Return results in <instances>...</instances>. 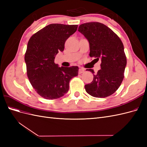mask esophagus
Returning a JSON list of instances; mask_svg holds the SVG:
<instances>
[{
	"instance_id": "34e87169",
	"label": "esophagus",
	"mask_w": 147,
	"mask_h": 147,
	"mask_svg": "<svg viewBox=\"0 0 147 147\" xmlns=\"http://www.w3.org/2000/svg\"><path fill=\"white\" fill-rule=\"evenodd\" d=\"M84 69H83V68H80L79 70H78V74H82L83 72H84Z\"/></svg>"
}]
</instances>
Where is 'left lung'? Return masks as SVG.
Segmentation results:
<instances>
[{
    "mask_svg": "<svg viewBox=\"0 0 147 147\" xmlns=\"http://www.w3.org/2000/svg\"><path fill=\"white\" fill-rule=\"evenodd\" d=\"M78 31L90 43V56L97 61L101 59V69L93 75L91 83L85 84L86 91L98 98L113 94L123 80L127 63L122 41L112 29L98 22L80 25ZM87 70L94 73L92 69Z\"/></svg>",
    "mask_w": 147,
    "mask_h": 147,
    "instance_id": "left-lung-1",
    "label": "left lung"
}]
</instances>
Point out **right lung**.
I'll use <instances>...</instances> for the list:
<instances>
[{
	"mask_svg": "<svg viewBox=\"0 0 147 147\" xmlns=\"http://www.w3.org/2000/svg\"><path fill=\"white\" fill-rule=\"evenodd\" d=\"M78 25L51 24L32 35L28 43L24 60L30 84L38 95L56 99L69 91V82L78 75V67H61L55 63L56 55L63 51L65 41Z\"/></svg>",
	"mask_w": 147,
	"mask_h": 147,
	"instance_id": "right-lung-1",
	"label": "right lung"
}]
</instances>
